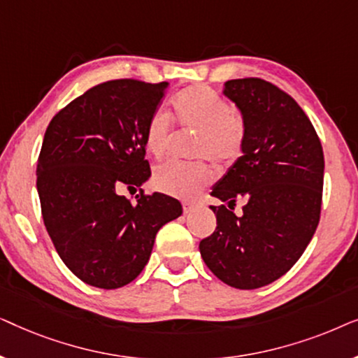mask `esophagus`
<instances>
[{
	"label": "esophagus",
	"instance_id": "1",
	"mask_svg": "<svg viewBox=\"0 0 358 358\" xmlns=\"http://www.w3.org/2000/svg\"><path fill=\"white\" fill-rule=\"evenodd\" d=\"M195 207H197V205H195V203H182L184 213H192L194 210H195Z\"/></svg>",
	"mask_w": 358,
	"mask_h": 358
}]
</instances>
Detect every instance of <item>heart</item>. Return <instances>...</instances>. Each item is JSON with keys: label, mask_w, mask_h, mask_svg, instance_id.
Listing matches in <instances>:
<instances>
[{"label": "heart", "mask_w": 358, "mask_h": 358, "mask_svg": "<svg viewBox=\"0 0 358 358\" xmlns=\"http://www.w3.org/2000/svg\"><path fill=\"white\" fill-rule=\"evenodd\" d=\"M176 120L185 134H195L192 156L212 159L218 168H228L241 158L246 125L241 112L229 107L207 86H192L173 99ZM174 140L173 120L163 110L150 117L145 130V146L155 158H163ZM212 179L203 161H169L156 168L155 187L179 199L195 197Z\"/></svg>", "instance_id": "heart-1"}]
</instances>
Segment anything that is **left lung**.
<instances>
[{
    "instance_id": "1",
    "label": "left lung",
    "mask_w": 358,
    "mask_h": 358,
    "mask_svg": "<svg viewBox=\"0 0 358 358\" xmlns=\"http://www.w3.org/2000/svg\"><path fill=\"white\" fill-rule=\"evenodd\" d=\"M246 125L243 156L215 184L217 228L200 241L205 264L241 290L275 282L295 266L321 215L324 155L315 127L292 96L261 78L224 83ZM238 198L243 215L232 213ZM232 210H229V208Z\"/></svg>"
}]
</instances>
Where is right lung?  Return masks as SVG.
<instances>
[{"label": "right lung", "mask_w": 358, "mask_h": 358, "mask_svg": "<svg viewBox=\"0 0 358 358\" xmlns=\"http://www.w3.org/2000/svg\"><path fill=\"white\" fill-rule=\"evenodd\" d=\"M166 87V81L101 83L47 127L37 159L43 223L58 256L87 285L112 290L135 280L156 233L182 213L169 195L141 189L130 203L120 194L151 176L145 130Z\"/></svg>", "instance_id": "right-lung-1"}]
</instances>
